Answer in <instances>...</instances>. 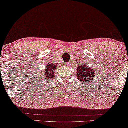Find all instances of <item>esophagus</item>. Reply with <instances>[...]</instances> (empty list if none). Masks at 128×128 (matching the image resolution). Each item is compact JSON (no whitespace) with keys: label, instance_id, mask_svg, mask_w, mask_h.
Masks as SVG:
<instances>
[{"label":"esophagus","instance_id":"esophagus-1","mask_svg":"<svg viewBox=\"0 0 128 128\" xmlns=\"http://www.w3.org/2000/svg\"><path fill=\"white\" fill-rule=\"evenodd\" d=\"M64 65H65V66H68V65H69V62H66V63Z\"/></svg>","mask_w":128,"mask_h":128}]
</instances>
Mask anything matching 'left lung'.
Masks as SVG:
<instances>
[{
  "label": "left lung",
  "instance_id": "8db88e82",
  "mask_svg": "<svg viewBox=\"0 0 128 128\" xmlns=\"http://www.w3.org/2000/svg\"><path fill=\"white\" fill-rule=\"evenodd\" d=\"M76 71L77 78L84 83H88L94 78L95 71L92 68L88 67V64L83 63V65L78 66Z\"/></svg>",
  "mask_w": 128,
  "mask_h": 128
}]
</instances>
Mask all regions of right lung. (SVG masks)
<instances>
[{
  "instance_id": "add662e5",
  "label": "right lung",
  "mask_w": 128,
  "mask_h": 128,
  "mask_svg": "<svg viewBox=\"0 0 128 128\" xmlns=\"http://www.w3.org/2000/svg\"><path fill=\"white\" fill-rule=\"evenodd\" d=\"M45 66V70L43 71L42 74V78L44 77L46 80H52L54 76V70L56 69L57 66L54 63H51L48 64Z\"/></svg>"
}]
</instances>
